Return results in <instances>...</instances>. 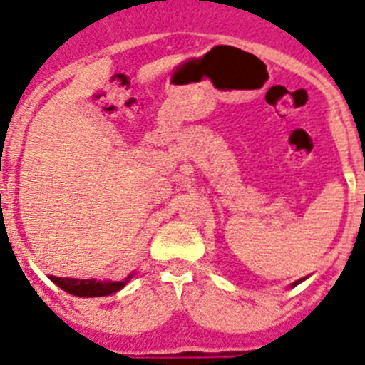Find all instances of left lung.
I'll return each mask as SVG.
<instances>
[{
	"label": "left lung",
	"instance_id": "left-lung-1",
	"mask_svg": "<svg viewBox=\"0 0 365 365\" xmlns=\"http://www.w3.org/2000/svg\"><path fill=\"white\" fill-rule=\"evenodd\" d=\"M297 284H300V280H297V282H293V286H297Z\"/></svg>",
	"mask_w": 365,
	"mask_h": 365
}]
</instances>
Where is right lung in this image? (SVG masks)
Returning a JSON list of instances; mask_svg holds the SVG:
<instances>
[{"instance_id":"obj_1","label":"right lung","mask_w":365,"mask_h":365,"mask_svg":"<svg viewBox=\"0 0 365 365\" xmlns=\"http://www.w3.org/2000/svg\"><path fill=\"white\" fill-rule=\"evenodd\" d=\"M132 277V275H130ZM128 277V279H130ZM53 284H58L61 289L76 297H105L110 293L119 292L125 287V282H98L96 279H61V277H50Z\"/></svg>"}]
</instances>
